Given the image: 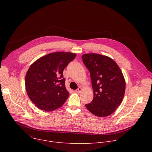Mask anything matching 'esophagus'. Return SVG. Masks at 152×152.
Returning <instances> with one entry per match:
<instances>
[{
  "label": "esophagus",
  "instance_id": "1",
  "mask_svg": "<svg viewBox=\"0 0 152 152\" xmlns=\"http://www.w3.org/2000/svg\"><path fill=\"white\" fill-rule=\"evenodd\" d=\"M82 88H81V87H79L77 89H76V90H75V91L76 92V93H81V91H82Z\"/></svg>",
  "mask_w": 152,
  "mask_h": 152
}]
</instances>
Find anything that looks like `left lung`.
<instances>
[{
    "mask_svg": "<svg viewBox=\"0 0 152 152\" xmlns=\"http://www.w3.org/2000/svg\"><path fill=\"white\" fill-rule=\"evenodd\" d=\"M82 61L90 72L94 90L93 100L85 106L96 116L111 115L124 95L126 83L120 69L111 58L99 54H84Z\"/></svg>",
    "mask_w": 152,
    "mask_h": 152,
    "instance_id": "left-lung-1",
    "label": "left lung"
}]
</instances>
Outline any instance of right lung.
<instances>
[{"label":"right lung","mask_w":152,"mask_h":152,"mask_svg":"<svg viewBox=\"0 0 152 152\" xmlns=\"http://www.w3.org/2000/svg\"><path fill=\"white\" fill-rule=\"evenodd\" d=\"M76 55L69 52L49 53L30 66L25 77L27 94L40 110L53 111L67 99L63 71Z\"/></svg>","instance_id":"right-lung-1"}]
</instances>
